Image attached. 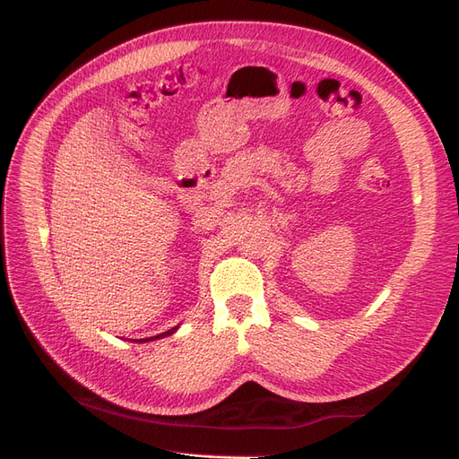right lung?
Segmentation results:
<instances>
[{"label": "right lung", "instance_id": "right-lung-1", "mask_svg": "<svg viewBox=\"0 0 459 459\" xmlns=\"http://www.w3.org/2000/svg\"><path fill=\"white\" fill-rule=\"evenodd\" d=\"M176 329H178V325H176V327H172V329H169V331H164V333H160V335H157V337H149V339H140V341H135V342H147V341H155V339H162V337H169V335H172V333H176Z\"/></svg>", "mask_w": 459, "mask_h": 459}]
</instances>
